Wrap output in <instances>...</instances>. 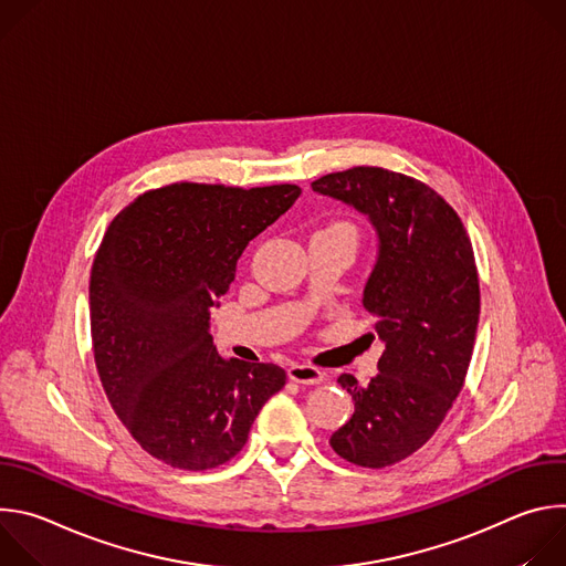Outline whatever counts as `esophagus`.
I'll return each instance as SVG.
<instances>
[{
    "label": "esophagus",
    "instance_id": "1",
    "mask_svg": "<svg viewBox=\"0 0 566 566\" xmlns=\"http://www.w3.org/2000/svg\"><path fill=\"white\" fill-rule=\"evenodd\" d=\"M286 374H289V378H291L293 382H300V385H319L322 380L327 378V374L322 371V369L311 367V365H300V363L291 365Z\"/></svg>",
    "mask_w": 566,
    "mask_h": 566
}]
</instances>
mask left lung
I'll return each mask as SVG.
<instances>
[{
  "label": "left lung",
  "mask_w": 566,
  "mask_h": 566,
  "mask_svg": "<svg viewBox=\"0 0 566 566\" xmlns=\"http://www.w3.org/2000/svg\"><path fill=\"white\" fill-rule=\"evenodd\" d=\"M311 188L365 214L378 237L363 306L385 349L369 385L338 378L354 415L329 443L349 463L385 468L428 443L463 387L479 322L472 247L459 214L406 175L363 166Z\"/></svg>",
  "instance_id": "left-lung-1"
}]
</instances>
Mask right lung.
<instances>
[{"label": "right lung", "mask_w": 566, "mask_h": 566, "mask_svg": "<svg viewBox=\"0 0 566 566\" xmlns=\"http://www.w3.org/2000/svg\"><path fill=\"white\" fill-rule=\"evenodd\" d=\"M300 192L175 184L136 197L109 223L90 282L94 358L114 412L158 461L181 470L230 461L284 387L273 363L217 354L210 308L249 241Z\"/></svg>", "instance_id": "obj_1"}]
</instances>
